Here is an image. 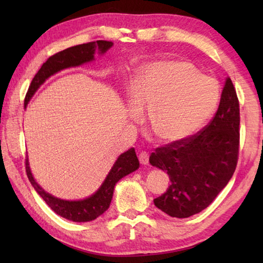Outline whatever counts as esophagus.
I'll use <instances>...</instances> for the list:
<instances>
[{
    "instance_id": "obj_1",
    "label": "esophagus",
    "mask_w": 263,
    "mask_h": 263,
    "mask_svg": "<svg viewBox=\"0 0 263 263\" xmlns=\"http://www.w3.org/2000/svg\"><path fill=\"white\" fill-rule=\"evenodd\" d=\"M139 160L142 165H147L149 163V154L147 152H141L139 154Z\"/></svg>"
}]
</instances>
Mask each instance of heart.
<instances>
[{"label": "heart", "instance_id": "b5f03b06", "mask_svg": "<svg viewBox=\"0 0 263 263\" xmlns=\"http://www.w3.org/2000/svg\"><path fill=\"white\" fill-rule=\"evenodd\" d=\"M137 110L149 108L147 124L165 142L192 136L214 113L219 86L189 62H156L139 69L132 85Z\"/></svg>", "mask_w": 263, "mask_h": 263}]
</instances>
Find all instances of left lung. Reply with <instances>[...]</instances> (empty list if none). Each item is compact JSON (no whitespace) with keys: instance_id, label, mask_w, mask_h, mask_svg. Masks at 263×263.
Wrapping results in <instances>:
<instances>
[{"instance_id":"left-lung-1","label":"left lung","mask_w":263,"mask_h":263,"mask_svg":"<svg viewBox=\"0 0 263 263\" xmlns=\"http://www.w3.org/2000/svg\"><path fill=\"white\" fill-rule=\"evenodd\" d=\"M239 149V103L226 78L215 116L202 130L184 140L156 148L153 166L167 172L171 185L154 200L171 217L187 218L205 209L230 182Z\"/></svg>"}]
</instances>
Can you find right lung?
<instances>
[{"label":"right lung","instance_id":"1","mask_svg":"<svg viewBox=\"0 0 263 263\" xmlns=\"http://www.w3.org/2000/svg\"><path fill=\"white\" fill-rule=\"evenodd\" d=\"M113 43L106 41H97L96 43H87L77 45L73 47H69L61 51L57 54L52 55L47 59L45 63L42 65V68L33 77L29 88L25 97V107L27 106L32 95L36 92L39 86L45 81L48 77L57 73V72L70 68V66H77L82 63L89 62L93 60V54L96 48L98 47L100 53H105L109 47H111ZM28 158H26V173L29 178L31 185L36 190V192L41 195L47 205L54 212H57L61 217L65 218L72 221L77 222H86L96 219L97 217L103 215L104 212L109 208L111 198H113L114 186L122 177L126 176L130 173L135 172L139 168V160L137 157L135 148L128 149L127 152L122 154L117 158L116 163L111 167L107 177L104 181L103 185L99 187L98 191L92 194L90 198L79 201H65L58 198H54L53 195L46 193L44 190L38 185L36 181L33 180L29 166H28Z\"/></svg>","mask_w":263,"mask_h":263}]
</instances>
